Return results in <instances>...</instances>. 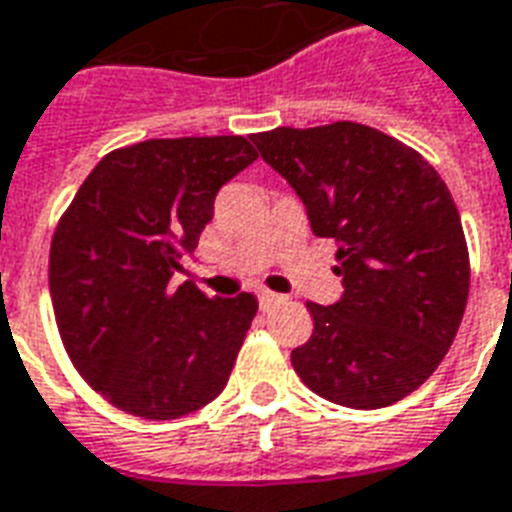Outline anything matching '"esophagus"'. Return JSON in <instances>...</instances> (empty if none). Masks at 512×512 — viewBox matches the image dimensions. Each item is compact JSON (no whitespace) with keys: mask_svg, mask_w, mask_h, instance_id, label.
Instances as JSON below:
<instances>
[{"mask_svg":"<svg viewBox=\"0 0 512 512\" xmlns=\"http://www.w3.org/2000/svg\"><path fill=\"white\" fill-rule=\"evenodd\" d=\"M278 302H283V297H280V294H275V291H267V288H264V291H259L261 310H270V307L278 305Z\"/></svg>","mask_w":512,"mask_h":512,"instance_id":"esophagus-1","label":"esophagus"}]
</instances>
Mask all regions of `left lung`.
Here are the masks:
<instances>
[{
    "label": "left lung",
    "instance_id": "8db88e82",
    "mask_svg": "<svg viewBox=\"0 0 512 512\" xmlns=\"http://www.w3.org/2000/svg\"><path fill=\"white\" fill-rule=\"evenodd\" d=\"M288 180L315 237L337 242L340 302H307L313 334L291 351L310 391L378 410L424 383L451 348L470 294L459 210L437 169L372 126H280L251 137Z\"/></svg>",
    "mask_w": 512,
    "mask_h": 512
}]
</instances>
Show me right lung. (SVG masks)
<instances>
[{"mask_svg": "<svg viewBox=\"0 0 512 512\" xmlns=\"http://www.w3.org/2000/svg\"><path fill=\"white\" fill-rule=\"evenodd\" d=\"M259 159L229 137L145 140L107 153L51 242L53 313L75 370L110 405L151 421L224 391L259 302L172 286L213 218L215 194Z\"/></svg>", "mask_w": 512, "mask_h": 512, "instance_id": "add662e5", "label": "right lung"}]
</instances>
